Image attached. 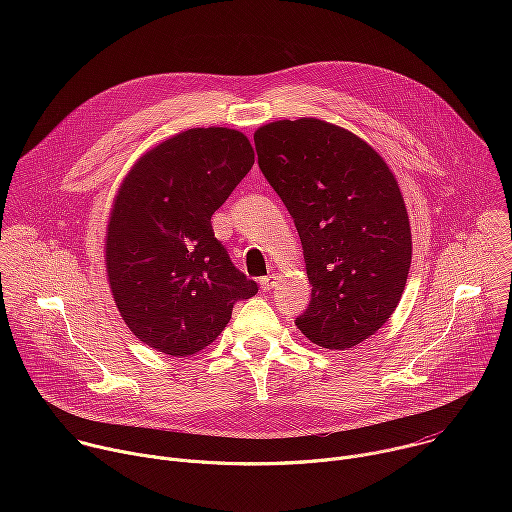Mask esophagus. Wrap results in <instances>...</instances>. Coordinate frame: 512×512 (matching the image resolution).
<instances>
[{
    "label": "esophagus",
    "instance_id": "34e87169",
    "mask_svg": "<svg viewBox=\"0 0 512 512\" xmlns=\"http://www.w3.org/2000/svg\"><path fill=\"white\" fill-rule=\"evenodd\" d=\"M277 281H279V277H277L275 273H271V275H267V277H261L259 285H261V289H265V291H271V289L277 285Z\"/></svg>",
    "mask_w": 512,
    "mask_h": 512
}]
</instances>
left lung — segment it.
Instances as JSON below:
<instances>
[{
  "instance_id": "8db88e82",
  "label": "left lung",
  "mask_w": 512,
  "mask_h": 512,
  "mask_svg": "<svg viewBox=\"0 0 512 512\" xmlns=\"http://www.w3.org/2000/svg\"><path fill=\"white\" fill-rule=\"evenodd\" d=\"M253 137L304 247L312 302L296 326L322 348L348 350L391 318L407 283L411 229L397 178L367 141L316 117L273 121Z\"/></svg>"
}]
</instances>
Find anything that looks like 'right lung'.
I'll return each mask as SVG.
<instances>
[{"mask_svg": "<svg viewBox=\"0 0 512 512\" xmlns=\"http://www.w3.org/2000/svg\"><path fill=\"white\" fill-rule=\"evenodd\" d=\"M255 164L245 133L194 127L145 152L123 178L105 239L107 279L127 328L170 356L200 352L257 294L210 218Z\"/></svg>", "mask_w": 512, "mask_h": 512, "instance_id": "right-lung-1", "label": "right lung"}]
</instances>
